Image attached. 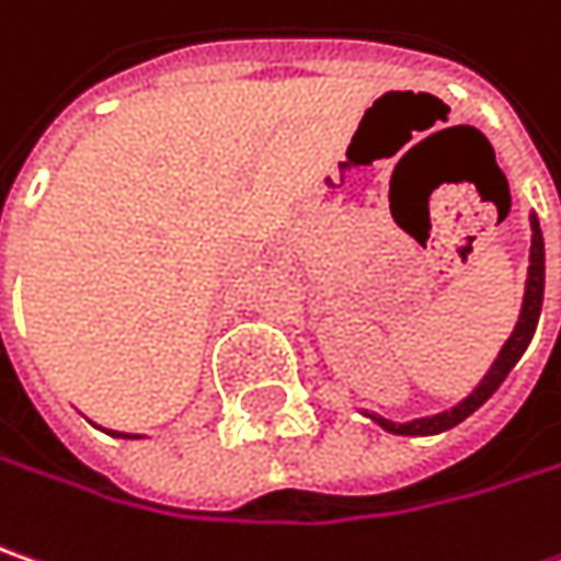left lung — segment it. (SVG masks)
<instances>
[{"instance_id": "obj_1", "label": "left lung", "mask_w": 561, "mask_h": 561, "mask_svg": "<svg viewBox=\"0 0 561 561\" xmlns=\"http://www.w3.org/2000/svg\"><path fill=\"white\" fill-rule=\"evenodd\" d=\"M530 230H534V237H530V267H527V290H524L520 319L518 324H515V331H512V337L505 341L502 353H499V359L492 363V369L483 376V381H480V388H477L470 398H463L458 407H451V410H445V413H435V416H423V420L391 423V420L373 416V420H378L388 433H398V435L445 433V430H451V426H458L461 420H467L477 407L486 404L492 394H495V388H499V385L508 378V373L515 369V363L520 359V353L527 351V344H530V337H534V331H537V322H540V306H543V274H547V267H543V233H540L537 214H530Z\"/></svg>"}]
</instances>
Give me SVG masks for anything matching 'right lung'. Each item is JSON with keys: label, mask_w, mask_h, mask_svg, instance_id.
<instances>
[{"label": "right lung", "mask_w": 561, "mask_h": 561, "mask_svg": "<svg viewBox=\"0 0 561 561\" xmlns=\"http://www.w3.org/2000/svg\"><path fill=\"white\" fill-rule=\"evenodd\" d=\"M113 435H123V433H113ZM123 438H135V435H123Z\"/></svg>", "instance_id": "add662e5"}]
</instances>
